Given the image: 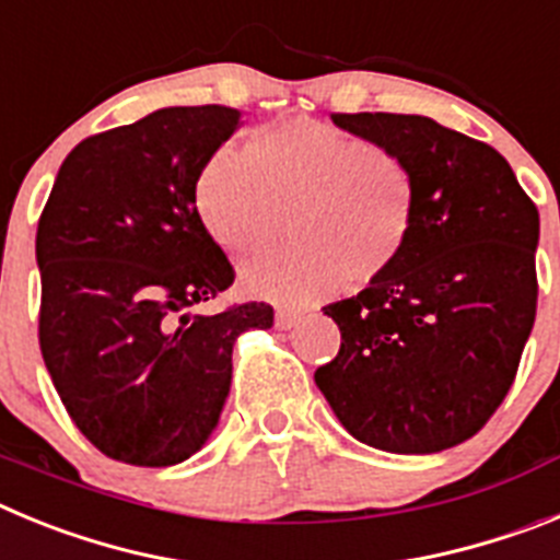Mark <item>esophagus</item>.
<instances>
[{
  "label": "esophagus",
  "mask_w": 560,
  "mask_h": 560,
  "mask_svg": "<svg viewBox=\"0 0 560 560\" xmlns=\"http://www.w3.org/2000/svg\"><path fill=\"white\" fill-rule=\"evenodd\" d=\"M300 311H291V308H277V314H275V325L280 330H289V328H294L296 323H300Z\"/></svg>",
  "instance_id": "34e87169"
}]
</instances>
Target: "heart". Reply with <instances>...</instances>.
Listing matches in <instances>:
<instances>
[{"instance_id":"heart-1","label":"heart","mask_w":560,"mask_h":560,"mask_svg":"<svg viewBox=\"0 0 560 560\" xmlns=\"http://www.w3.org/2000/svg\"><path fill=\"white\" fill-rule=\"evenodd\" d=\"M196 205L235 255L269 249L291 215V249L246 266V283L285 303H314L373 283L398 264L418 221L415 173L398 153L319 120L224 145L196 185Z\"/></svg>"}]
</instances>
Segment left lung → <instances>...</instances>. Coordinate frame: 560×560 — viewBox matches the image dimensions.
Returning <instances> with one entry per match:
<instances>
[{
    "instance_id": "left-lung-1",
    "label": "left lung",
    "mask_w": 560,
    "mask_h": 560,
    "mask_svg": "<svg viewBox=\"0 0 560 560\" xmlns=\"http://www.w3.org/2000/svg\"><path fill=\"white\" fill-rule=\"evenodd\" d=\"M407 162L418 221L398 264L325 305L341 348L314 373L339 423L389 454L474 438L536 323L538 210L502 153L420 114H330Z\"/></svg>"
}]
</instances>
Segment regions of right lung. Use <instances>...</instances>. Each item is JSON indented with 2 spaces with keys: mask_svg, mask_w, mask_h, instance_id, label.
I'll list each match as a JSON object with an SVG mask.
<instances>
[{
  "mask_svg": "<svg viewBox=\"0 0 560 560\" xmlns=\"http://www.w3.org/2000/svg\"><path fill=\"white\" fill-rule=\"evenodd\" d=\"M237 126V108L171 106L86 137L38 219L44 364L83 438L120 463L199 452L230 395L235 339L275 323L266 303L192 311L235 280L196 185Z\"/></svg>",
  "mask_w": 560,
  "mask_h": 560,
  "instance_id": "right-lung-1",
  "label": "right lung"
}]
</instances>
